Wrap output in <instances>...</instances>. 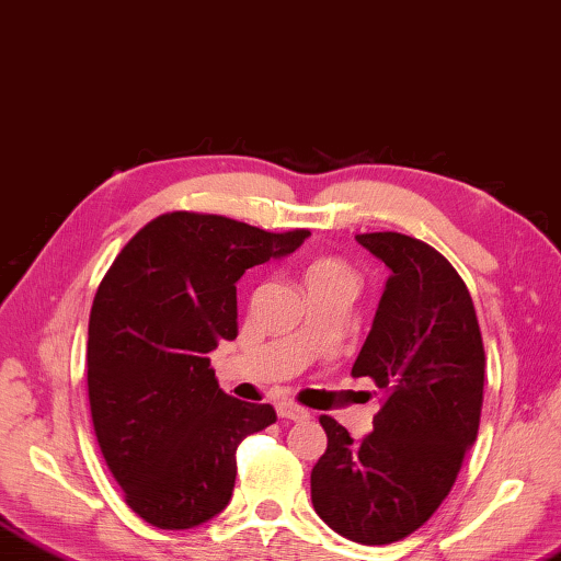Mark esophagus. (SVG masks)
Instances as JSON below:
<instances>
[{
	"instance_id": "obj_1",
	"label": "esophagus",
	"mask_w": 561,
	"mask_h": 561,
	"mask_svg": "<svg viewBox=\"0 0 561 561\" xmlns=\"http://www.w3.org/2000/svg\"><path fill=\"white\" fill-rule=\"evenodd\" d=\"M276 409H278V416H280V419L305 421L307 416H310V411H307V409L300 407V404H295V402H278Z\"/></svg>"
}]
</instances>
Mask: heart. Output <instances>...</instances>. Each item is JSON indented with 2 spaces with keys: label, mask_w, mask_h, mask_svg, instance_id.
Masks as SVG:
<instances>
[{
  "label": "heart",
  "mask_w": 561,
  "mask_h": 561,
  "mask_svg": "<svg viewBox=\"0 0 561 561\" xmlns=\"http://www.w3.org/2000/svg\"><path fill=\"white\" fill-rule=\"evenodd\" d=\"M336 273H351V271H348V266L344 264V261L327 256V259L312 261V264L307 266L305 278L310 280V278H319V276H336Z\"/></svg>",
  "instance_id": "1"
}]
</instances>
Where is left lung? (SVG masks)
Listing matches in <instances>:
<instances>
[{"instance_id":"1","label":"left lung","mask_w":561,"mask_h":561,"mask_svg":"<svg viewBox=\"0 0 561 561\" xmlns=\"http://www.w3.org/2000/svg\"><path fill=\"white\" fill-rule=\"evenodd\" d=\"M356 239L392 271L351 370L385 397L363 440L319 416L329 443L312 467V506L353 542L390 545L450 494L479 431L486 358L472 295L440 251L399 232Z\"/></svg>"}]
</instances>
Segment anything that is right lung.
Here are the masks:
<instances>
[{
  "mask_svg": "<svg viewBox=\"0 0 561 561\" xmlns=\"http://www.w3.org/2000/svg\"><path fill=\"white\" fill-rule=\"evenodd\" d=\"M307 234L164 213L99 283L87 344L91 421L125 504L154 528L186 530L217 516L230 504L239 443L276 424L271 404L220 390L208 353L237 336L244 271L293 254Z\"/></svg>",
  "mask_w": 561,
  "mask_h": 561,
  "instance_id": "right-lung-1",
  "label": "right lung"
}]
</instances>
